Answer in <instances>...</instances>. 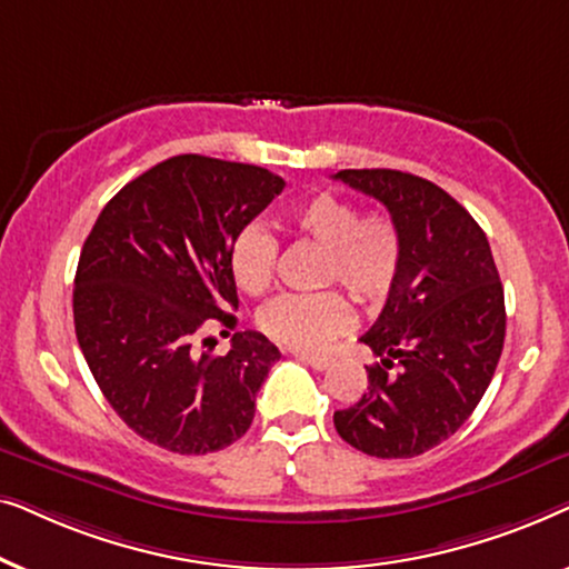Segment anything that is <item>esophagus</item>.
Masks as SVG:
<instances>
[{"instance_id": "esophagus-1", "label": "esophagus", "mask_w": 569, "mask_h": 569, "mask_svg": "<svg viewBox=\"0 0 569 569\" xmlns=\"http://www.w3.org/2000/svg\"><path fill=\"white\" fill-rule=\"evenodd\" d=\"M292 357H295V360H300V362L310 365V368H313V370H326V368H331V362H333L329 355H308V352H292Z\"/></svg>"}]
</instances>
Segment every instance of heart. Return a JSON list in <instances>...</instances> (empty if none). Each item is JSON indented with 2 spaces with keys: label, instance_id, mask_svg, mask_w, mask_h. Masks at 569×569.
Instances as JSON below:
<instances>
[{
  "label": "heart",
  "instance_id": "b5f03b06",
  "mask_svg": "<svg viewBox=\"0 0 569 569\" xmlns=\"http://www.w3.org/2000/svg\"><path fill=\"white\" fill-rule=\"evenodd\" d=\"M357 201L318 191L287 209L295 236L323 248L321 284H345L360 302L383 300L399 277L403 236L391 214H360ZM279 246L259 224L240 230L230 248V274L246 295H263L274 284ZM352 321V308L339 290L282 295L259 313V329L279 345L313 352Z\"/></svg>",
  "mask_w": 569,
  "mask_h": 569
}]
</instances>
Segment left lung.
<instances>
[{"label":"left lung","mask_w":569,"mask_h":569,"mask_svg":"<svg viewBox=\"0 0 569 569\" xmlns=\"http://www.w3.org/2000/svg\"><path fill=\"white\" fill-rule=\"evenodd\" d=\"M333 178L386 204L403 236L399 277L360 337L380 365L333 425L368 456H422L471 417L495 376L505 345L500 274L485 230L440 186L388 168ZM393 361L399 373L387 372Z\"/></svg>","instance_id":"obj_1"}]
</instances>
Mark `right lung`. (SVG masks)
Instances as JSON below:
<instances>
[{
    "label": "right lung",
    "mask_w": 569,
    "mask_h": 569,
    "mask_svg": "<svg viewBox=\"0 0 569 569\" xmlns=\"http://www.w3.org/2000/svg\"><path fill=\"white\" fill-rule=\"evenodd\" d=\"M267 168L176 154L103 207L74 274V331L96 383L139 438L181 456L228 448L253 422L279 349L236 331L199 352L209 323L236 326L230 248L279 197Z\"/></svg>",
    "instance_id": "right-lung-1"
}]
</instances>
